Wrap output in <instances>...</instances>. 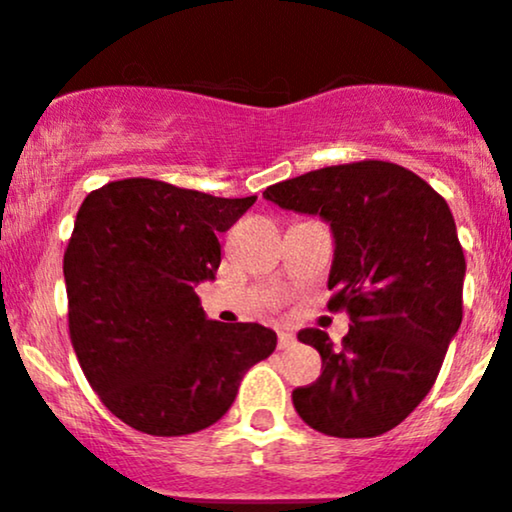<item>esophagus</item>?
I'll return each instance as SVG.
<instances>
[{"mask_svg": "<svg viewBox=\"0 0 512 512\" xmlns=\"http://www.w3.org/2000/svg\"><path fill=\"white\" fill-rule=\"evenodd\" d=\"M294 342H296V338L291 333H284V330L279 333V350H286V347H291Z\"/></svg>", "mask_w": 512, "mask_h": 512, "instance_id": "1", "label": "esophagus"}]
</instances>
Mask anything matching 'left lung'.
Instances as JSON below:
<instances>
[{
    "label": "left lung",
    "instance_id": "left-lung-1",
    "mask_svg": "<svg viewBox=\"0 0 512 512\" xmlns=\"http://www.w3.org/2000/svg\"><path fill=\"white\" fill-rule=\"evenodd\" d=\"M265 199L330 223L328 308L352 323L340 347L318 328L299 333L323 372L291 393L296 413L330 437L384 435L428 396L462 325L466 262L447 201L384 160L306 172Z\"/></svg>",
    "mask_w": 512,
    "mask_h": 512
}]
</instances>
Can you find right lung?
Instances as JSON below:
<instances>
[{"label": "right lung", "instance_id": "obj_1", "mask_svg": "<svg viewBox=\"0 0 512 512\" xmlns=\"http://www.w3.org/2000/svg\"><path fill=\"white\" fill-rule=\"evenodd\" d=\"M255 199L131 177L82 201L63 260L70 340L89 386L131 428L155 437L209 428L277 347L265 325L206 318L194 291L216 277L218 235Z\"/></svg>", "mask_w": 512, "mask_h": 512}]
</instances>
